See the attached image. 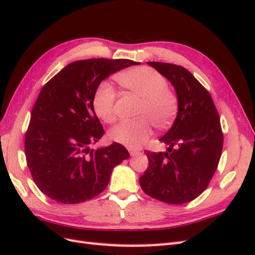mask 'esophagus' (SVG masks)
<instances>
[{
    "mask_svg": "<svg viewBox=\"0 0 255 255\" xmlns=\"http://www.w3.org/2000/svg\"><path fill=\"white\" fill-rule=\"evenodd\" d=\"M128 151H129L130 155H131V156H134L135 154H138V153L140 152V149H138V148H133V147H129V148H128Z\"/></svg>",
    "mask_w": 255,
    "mask_h": 255,
    "instance_id": "34e87169",
    "label": "esophagus"
}]
</instances>
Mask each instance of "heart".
<instances>
[{
    "instance_id": "b5f03b06",
    "label": "heart",
    "mask_w": 255,
    "mask_h": 255,
    "mask_svg": "<svg viewBox=\"0 0 255 255\" xmlns=\"http://www.w3.org/2000/svg\"><path fill=\"white\" fill-rule=\"evenodd\" d=\"M116 81L122 87L141 98L134 121H123L110 131L111 139L128 147H138L152 134V123L165 128L178 111V98L169 89L166 77L149 67H135L121 72ZM115 90L109 83H101L93 97V107L99 119L115 121Z\"/></svg>"
}]
</instances>
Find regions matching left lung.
Listing matches in <instances>:
<instances>
[{
	"label": "left lung",
	"mask_w": 255,
	"mask_h": 255,
	"mask_svg": "<svg viewBox=\"0 0 255 255\" xmlns=\"http://www.w3.org/2000/svg\"><path fill=\"white\" fill-rule=\"evenodd\" d=\"M168 78L177 93L179 109L172 127L159 141L167 152L145 151L147 169L140 186L146 195L180 205L192 201L208 187L223 148L220 116L209 91L181 65L147 62Z\"/></svg>",
	"instance_id": "8db88e82"
}]
</instances>
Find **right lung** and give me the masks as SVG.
<instances>
[{
    "instance_id": "obj_1",
    "label": "right lung",
    "mask_w": 255,
    "mask_h": 255,
    "mask_svg": "<svg viewBox=\"0 0 255 255\" xmlns=\"http://www.w3.org/2000/svg\"><path fill=\"white\" fill-rule=\"evenodd\" d=\"M138 62L129 59L80 60L44 85L25 132L24 153L36 186L50 199L78 204L102 193L113 168L129 157L117 142L91 149L103 127L93 107L97 87L109 75Z\"/></svg>"
}]
</instances>
